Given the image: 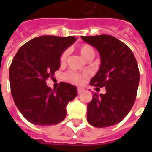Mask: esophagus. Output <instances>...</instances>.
Here are the masks:
<instances>
[{"mask_svg": "<svg viewBox=\"0 0 152 152\" xmlns=\"http://www.w3.org/2000/svg\"><path fill=\"white\" fill-rule=\"evenodd\" d=\"M77 91H78V94H80V93H82V92L84 91V90H83L82 88H78Z\"/></svg>", "mask_w": 152, "mask_h": 152, "instance_id": "1", "label": "esophagus"}]
</instances>
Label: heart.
<instances>
[{"instance_id":"heart-1","label":"heart","mask_w":152,"mask_h":152,"mask_svg":"<svg viewBox=\"0 0 152 152\" xmlns=\"http://www.w3.org/2000/svg\"><path fill=\"white\" fill-rule=\"evenodd\" d=\"M79 50L80 52L81 56L85 58V59H88V58H91L95 56V50L94 48L91 46V45L88 44H83L81 45L79 47ZM67 51L65 50L63 51L60 56V63L61 65H63L66 60H67ZM88 77V74L87 73H83V74H79V73H74V72H68L66 74V79L70 81L71 83L75 84V85H80L84 82L86 78Z\"/></svg>"}]
</instances>
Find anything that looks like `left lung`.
I'll return each mask as SVG.
<instances>
[{
  "instance_id": "1",
  "label": "left lung",
  "mask_w": 152,
  "mask_h": 152,
  "mask_svg": "<svg viewBox=\"0 0 152 152\" xmlns=\"http://www.w3.org/2000/svg\"><path fill=\"white\" fill-rule=\"evenodd\" d=\"M94 46L101 56V66L91 79L96 91L105 87L106 93H95L87 105V120L97 128L120 123L129 113L136 99L140 81L137 61L124 43L112 35L81 36Z\"/></svg>"
}]
</instances>
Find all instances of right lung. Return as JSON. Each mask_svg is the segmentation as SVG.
Masks as SVG:
<instances>
[{
	"mask_svg": "<svg viewBox=\"0 0 152 152\" xmlns=\"http://www.w3.org/2000/svg\"><path fill=\"white\" fill-rule=\"evenodd\" d=\"M77 39L43 35L32 39L18 50L9 69L15 104L28 122L54 125L66 118V107L77 96V88L61 82L56 90L46 85L60 67V56Z\"/></svg>",
	"mask_w": 152,
	"mask_h": 152,
	"instance_id": "right-lung-1",
	"label": "right lung"
}]
</instances>
